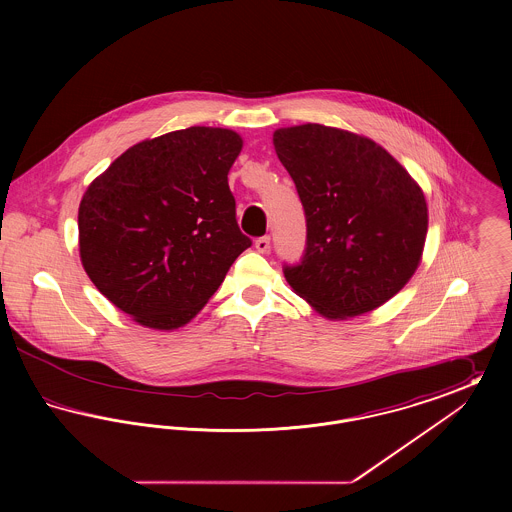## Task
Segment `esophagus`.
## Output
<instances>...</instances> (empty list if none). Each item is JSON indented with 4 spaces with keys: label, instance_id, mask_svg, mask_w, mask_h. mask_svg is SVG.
<instances>
[{
    "label": "esophagus",
    "instance_id": "esophagus-1",
    "mask_svg": "<svg viewBox=\"0 0 512 512\" xmlns=\"http://www.w3.org/2000/svg\"><path fill=\"white\" fill-rule=\"evenodd\" d=\"M255 249H257L259 253H268V249H270V236L257 238V240H255Z\"/></svg>",
    "mask_w": 512,
    "mask_h": 512
}]
</instances>
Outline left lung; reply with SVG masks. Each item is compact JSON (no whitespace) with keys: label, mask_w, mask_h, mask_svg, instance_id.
I'll return each instance as SVG.
<instances>
[{"label":"left lung","mask_w":512,"mask_h":512,"mask_svg":"<svg viewBox=\"0 0 512 512\" xmlns=\"http://www.w3.org/2000/svg\"><path fill=\"white\" fill-rule=\"evenodd\" d=\"M272 142L307 220L301 261L284 265L293 292L328 318L384 305L420 263L428 209L418 184L384 147L345 130L301 124Z\"/></svg>","instance_id":"1"}]
</instances>
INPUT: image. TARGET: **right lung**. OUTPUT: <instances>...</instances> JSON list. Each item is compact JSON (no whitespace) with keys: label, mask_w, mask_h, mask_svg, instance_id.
Returning <instances> with one entry per match:
<instances>
[{"label":"right lung","mask_w":512,"mask_h":512,"mask_svg":"<svg viewBox=\"0 0 512 512\" xmlns=\"http://www.w3.org/2000/svg\"><path fill=\"white\" fill-rule=\"evenodd\" d=\"M242 138L190 126L126 149L80 201V259L90 280L136 322L184 326L251 247L228 171Z\"/></svg>","instance_id":"obj_1"}]
</instances>
